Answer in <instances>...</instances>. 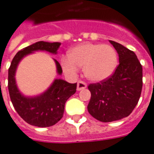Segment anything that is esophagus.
Segmentation results:
<instances>
[{
    "instance_id": "34e87169",
    "label": "esophagus",
    "mask_w": 154,
    "mask_h": 154,
    "mask_svg": "<svg viewBox=\"0 0 154 154\" xmlns=\"http://www.w3.org/2000/svg\"><path fill=\"white\" fill-rule=\"evenodd\" d=\"M87 87V85H86V83L85 82H83V81H79V82H77V90L79 91V90H84L85 88Z\"/></svg>"
}]
</instances>
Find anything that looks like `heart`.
<instances>
[{
    "mask_svg": "<svg viewBox=\"0 0 154 154\" xmlns=\"http://www.w3.org/2000/svg\"><path fill=\"white\" fill-rule=\"evenodd\" d=\"M118 56L113 47L103 43H83L69 52V57L62 59L64 71L74 74L79 67H84V73L93 82L107 79L116 71Z\"/></svg>",
    "mask_w": 154,
    "mask_h": 154,
    "instance_id": "heart-1",
    "label": "heart"
}]
</instances>
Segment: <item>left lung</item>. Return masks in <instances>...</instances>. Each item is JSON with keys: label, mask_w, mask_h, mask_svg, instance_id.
Returning <instances> with one entry per match:
<instances>
[{"label": "left lung", "mask_w": 154, "mask_h": 154, "mask_svg": "<svg viewBox=\"0 0 154 154\" xmlns=\"http://www.w3.org/2000/svg\"><path fill=\"white\" fill-rule=\"evenodd\" d=\"M110 43L119 54V64L107 79L90 84L91 98L88 111L101 122H112L128 116L142 90V66L136 54L115 41Z\"/></svg>", "instance_id": "1"}]
</instances>
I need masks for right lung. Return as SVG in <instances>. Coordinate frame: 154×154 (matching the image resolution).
Returning a JSON list of instances; mask_svg holds the SVG:
<instances>
[{"instance_id":"1","label":"right lung","mask_w":154,"mask_h":154,"mask_svg":"<svg viewBox=\"0 0 154 154\" xmlns=\"http://www.w3.org/2000/svg\"><path fill=\"white\" fill-rule=\"evenodd\" d=\"M60 43L39 41L23 48L13 59L9 69L8 89L14 107L22 119L30 125L40 128L51 127L63 117L64 104L77 90V83L71 84L61 79H56L45 92L36 97H25L20 93L15 82L17 64L24 56L35 51H47L57 53ZM57 72L60 75L62 69L56 60Z\"/></svg>"}]
</instances>
